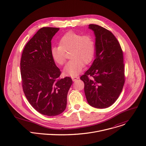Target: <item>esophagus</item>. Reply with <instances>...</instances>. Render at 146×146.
Returning a JSON list of instances; mask_svg holds the SVG:
<instances>
[{"instance_id": "1", "label": "esophagus", "mask_w": 146, "mask_h": 146, "mask_svg": "<svg viewBox=\"0 0 146 146\" xmlns=\"http://www.w3.org/2000/svg\"><path fill=\"white\" fill-rule=\"evenodd\" d=\"M79 78V77L78 76H72V81L73 82H75L76 81L77 79H78Z\"/></svg>"}]
</instances>
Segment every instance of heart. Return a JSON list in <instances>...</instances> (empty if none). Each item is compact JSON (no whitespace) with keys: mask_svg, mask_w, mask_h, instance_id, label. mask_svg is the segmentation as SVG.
Listing matches in <instances>:
<instances>
[{"mask_svg":"<svg viewBox=\"0 0 146 146\" xmlns=\"http://www.w3.org/2000/svg\"><path fill=\"white\" fill-rule=\"evenodd\" d=\"M71 52L69 61L64 68V73L69 76L78 75L84 64H88L94 57L95 43L90 35H83L70 31L64 35L59 41V46L51 49V55L54 61L60 66L66 60V53Z\"/></svg>","mask_w":146,"mask_h":146,"instance_id":"heart-1","label":"heart"}]
</instances>
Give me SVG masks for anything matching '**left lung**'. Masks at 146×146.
I'll return each mask as SVG.
<instances>
[{
  "label": "left lung",
  "instance_id": "obj_1",
  "mask_svg": "<svg viewBox=\"0 0 146 146\" xmlns=\"http://www.w3.org/2000/svg\"><path fill=\"white\" fill-rule=\"evenodd\" d=\"M95 36V59L80 77L88 104L97 108L112 105L120 94L125 81L123 51L113 34L96 25H90ZM92 78H90L89 77Z\"/></svg>",
  "mask_w": 146,
  "mask_h": 146
}]
</instances>
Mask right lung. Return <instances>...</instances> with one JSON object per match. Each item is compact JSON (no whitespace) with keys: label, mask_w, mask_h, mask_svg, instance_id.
<instances>
[{"label":"right lung","mask_w":146,"mask_h":146,"mask_svg":"<svg viewBox=\"0 0 146 146\" xmlns=\"http://www.w3.org/2000/svg\"><path fill=\"white\" fill-rule=\"evenodd\" d=\"M59 28L43 27L28 42L21 60L22 83L30 104L38 112L52 116L66 108L72 80L59 78L61 71L51 55V39Z\"/></svg>","instance_id":"1"}]
</instances>
